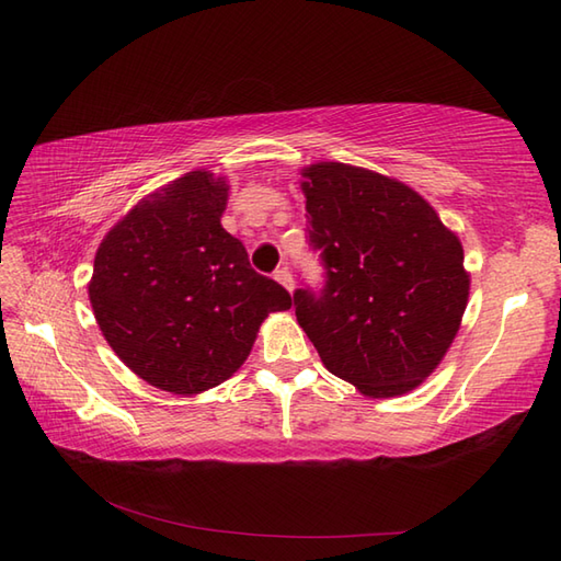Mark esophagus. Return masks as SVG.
<instances>
[{
	"label": "esophagus",
	"mask_w": 561,
	"mask_h": 561,
	"mask_svg": "<svg viewBox=\"0 0 561 561\" xmlns=\"http://www.w3.org/2000/svg\"><path fill=\"white\" fill-rule=\"evenodd\" d=\"M274 279H277L287 291H294V277H291V272L287 267L274 272Z\"/></svg>",
	"instance_id": "esophagus-1"
}]
</instances>
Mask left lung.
Returning a JSON list of instances; mask_svg holds the SVG:
<instances>
[{
  "label": "left lung",
  "mask_w": 561,
  "mask_h": 561,
  "mask_svg": "<svg viewBox=\"0 0 561 561\" xmlns=\"http://www.w3.org/2000/svg\"><path fill=\"white\" fill-rule=\"evenodd\" d=\"M308 236L328 272L294 294L296 320L330 374L396 398L434 374L470 296L460 238L396 178L340 161L301 171Z\"/></svg>",
  "instance_id": "8db88e82"
}]
</instances>
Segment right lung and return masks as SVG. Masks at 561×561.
<instances>
[{
  "label": "right lung",
  "instance_id": "right-lung-1",
  "mask_svg": "<svg viewBox=\"0 0 561 561\" xmlns=\"http://www.w3.org/2000/svg\"><path fill=\"white\" fill-rule=\"evenodd\" d=\"M226 178L199 169L139 199L105 233L89 301L123 364L149 386L197 396L231 378L289 291L221 226Z\"/></svg>",
  "mask_w": 561,
  "mask_h": 561
}]
</instances>
